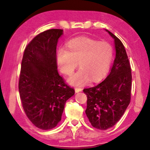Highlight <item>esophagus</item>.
I'll use <instances>...</instances> for the list:
<instances>
[{"mask_svg": "<svg viewBox=\"0 0 150 150\" xmlns=\"http://www.w3.org/2000/svg\"><path fill=\"white\" fill-rule=\"evenodd\" d=\"M75 92H81V91L82 90V89L80 87H77L75 88Z\"/></svg>", "mask_w": 150, "mask_h": 150, "instance_id": "34e87169", "label": "esophagus"}]
</instances>
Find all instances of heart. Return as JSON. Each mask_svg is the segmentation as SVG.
<instances>
[{
    "label": "heart",
    "instance_id": "1",
    "mask_svg": "<svg viewBox=\"0 0 150 150\" xmlns=\"http://www.w3.org/2000/svg\"><path fill=\"white\" fill-rule=\"evenodd\" d=\"M113 54V46L107 41L82 36L67 42L65 50H58L56 60L58 69L65 75L73 73L78 62L80 68L68 81L70 85H83L90 79L97 82L106 76Z\"/></svg>",
    "mask_w": 150,
    "mask_h": 150
}]
</instances>
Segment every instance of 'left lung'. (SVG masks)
Segmentation results:
<instances>
[{"instance_id": "obj_1", "label": "left lung", "mask_w": 150, "mask_h": 150, "mask_svg": "<svg viewBox=\"0 0 150 150\" xmlns=\"http://www.w3.org/2000/svg\"><path fill=\"white\" fill-rule=\"evenodd\" d=\"M116 58L109 75L99 85L84 89L87 97L85 113L94 128L106 130L114 125L126 110L131 99L132 73L124 46L113 33Z\"/></svg>"}]
</instances>
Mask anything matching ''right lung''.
Returning a JSON list of instances; mask_svg holds the SVG:
<instances>
[{"mask_svg": "<svg viewBox=\"0 0 150 150\" xmlns=\"http://www.w3.org/2000/svg\"><path fill=\"white\" fill-rule=\"evenodd\" d=\"M63 31L51 29L38 34L26 46L22 60L18 88L22 107L42 130L57 125L65 102L75 94L57 70L56 46Z\"/></svg>", "mask_w": 150, "mask_h": 150, "instance_id": "obj_1", "label": "right lung"}]
</instances>
